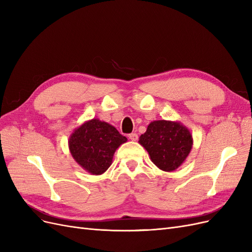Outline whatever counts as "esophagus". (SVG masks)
I'll list each match as a JSON object with an SVG mask.
<instances>
[{"label":"esophagus","mask_w":252,"mask_h":252,"mask_svg":"<svg viewBox=\"0 0 252 252\" xmlns=\"http://www.w3.org/2000/svg\"><path fill=\"white\" fill-rule=\"evenodd\" d=\"M128 138H129V140H131V141L135 142L136 140H138L139 136H138V134H136V133H130V134L128 135Z\"/></svg>","instance_id":"34e87169"}]
</instances>
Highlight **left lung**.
Returning a JSON list of instances; mask_svg holds the SVG:
<instances>
[{
	"instance_id": "1",
	"label": "left lung",
	"mask_w": 252,
	"mask_h": 252,
	"mask_svg": "<svg viewBox=\"0 0 252 252\" xmlns=\"http://www.w3.org/2000/svg\"><path fill=\"white\" fill-rule=\"evenodd\" d=\"M139 143L147 150L158 168L170 172L186 161L192 149L193 138L181 122L158 120L148 125Z\"/></svg>"
}]
</instances>
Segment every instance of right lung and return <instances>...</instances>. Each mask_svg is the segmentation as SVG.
<instances>
[{
	"mask_svg": "<svg viewBox=\"0 0 252 252\" xmlns=\"http://www.w3.org/2000/svg\"><path fill=\"white\" fill-rule=\"evenodd\" d=\"M127 138L116 127L98 119L84 122L72 131L68 140L69 151L84 170L100 175L112 164L113 155Z\"/></svg>",
	"mask_w": 252,
	"mask_h": 252,
	"instance_id": "1",
	"label": "right lung"
}]
</instances>
